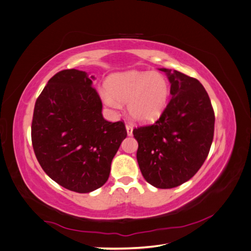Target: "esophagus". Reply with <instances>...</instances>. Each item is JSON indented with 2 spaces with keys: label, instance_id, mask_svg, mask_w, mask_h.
<instances>
[{
  "label": "esophagus",
  "instance_id": "esophagus-1",
  "mask_svg": "<svg viewBox=\"0 0 251 251\" xmlns=\"http://www.w3.org/2000/svg\"><path fill=\"white\" fill-rule=\"evenodd\" d=\"M126 133H127V135L129 136H132L133 135V126H131V125H126Z\"/></svg>",
  "mask_w": 251,
  "mask_h": 251
}]
</instances>
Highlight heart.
I'll return each instance as SVG.
<instances>
[{
    "mask_svg": "<svg viewBox=\"0 0 251 251\" xmlns=\"http://www.w3.org/2000/svg\"><path fill=\"white\" fill-rule=\"evenodd\" d=\"M107 91H101L102 101L112 108L127 103L131 118L138 122H151L161 116L169 99V85L158 72L127 71L107 78Z\"/></svg>",
    "mask_w": 251,
    "mask_h": 251,
    "instance_id": "1",
    "label": "heart"
}]
</instances>
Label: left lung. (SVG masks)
<instances>
[{
    "label": "left lung",
    "mask_w": 251,
    "mask_h": 251,
    "mask_svg": "<svg viewBox=\"0 0 251 251\" xmlns=\"http://www.w3.org/2000/svg\"><path fill=\"white\" fill-rule=\"evenodd\" d=\"M172 99L153 125L135 127L137 162L145 180L173 188L196 175L209 154L215 116L209 95L198 79L162 68Z\"/></svg>",
    "instance_id": "obj_1"
}]
</instances>
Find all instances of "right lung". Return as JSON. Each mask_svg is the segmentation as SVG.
Listing matches in <instances>:
<instances>
[{"instance_id": "right-lung-1", "label": "right lung", "mask_w": 251, "mask_h": 251, "mask_svg": "<svg viewBox=\"0 0 251 251\" xmlns=\"http://www.w3.org/2000/svg\"><path fill=\"white\" fill-rule=\"evenodd\" d=\"M94 78L76 69L57 72L36 100L32 121V144L41 168L59 185L81 194L105 184L126 137L124 122L103 118Z\"/></svg>"}]
</instances>
